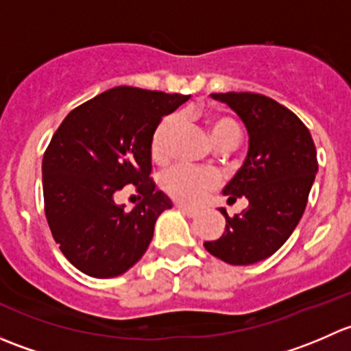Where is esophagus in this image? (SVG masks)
Wrapping results in <instances>:
<instances>
[{
	"label": "esophagus",
	"instance_id": "esophagus-1",
	"mask_svg": "<svg viewBox=\"0 0 351 351\" xmlns=\"http://www.w3.org/2000/svg\"><path fill=\"white\" fill-rule=\"evenodd\" d=\"M176 208H178L180 212H183L186 217H197L198 215V212L195 210V208H189V207H185V205H176Z\"/></svg>",
	"mask_w": 351,
	"mask_h": 351
}]
</instances>
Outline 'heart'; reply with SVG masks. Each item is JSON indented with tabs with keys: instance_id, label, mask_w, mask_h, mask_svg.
Instances as JSON below:
<instances>
[{
	"instance_id": "b5f03b06",
	"label": "heart",
	"mask_w": 351,
	"mask_h": 351,
	"mask_svg": "<svg viewBox=\"0 0 351 351\" xmlns=\"http://www.w3.org/2000/svg\"><path fill=\"white\" fill-rule=\"evenodd\" d=\"M176 125H178V117L168 115L156 125L153 136H151V158L154 161L162 162L169 156V147H171L173 134H175ZM207 125L210 130L212 143L222 149L229 147L234 149L241 143L243 130L238 120L229 115H208ZM221 183L219 176L214 171H202V169H193L189 166L176 165L166 169L159 176V186L166 195L173 200L185 205H195L208 192L215 190Z\"/></svg>"
}]
</instances>
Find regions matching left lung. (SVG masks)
Here are the masks:
<instances>
[{
  "instance_id": "left-lung-1",
  "label": "left lung",
  "mask_w": 351,
  "mask_h": 351,
  "mask_svg": "<svg viewBox=\"0 0 351 351\" xmlns=\"http://www.w3.org/2000/svg\"><path fill=\"white\" fill-rule=\"evenodd\" d=\"M234 110L250 134V149L226 185L229 204L247 198L239 215L226 217V231L205 250L229 265H251L271 256L299 224L317 171V154L302 120L274 98L250 91L212 93Z\"/></svg>"
}]
</instances>
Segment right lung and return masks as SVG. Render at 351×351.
I'll return each mask as SVG.
<instances>
[{"label": "right lung", "mask_w": 351, "mask_h": 351, "mask_svg": "<svg viewBox=\"0 0 351 351\" xmlns=\"http://www.w3.org/2000/svg\"><path fill=\"white\" fill-rule=\"evenodd\" d=\"M190 95L117 86L71 110L42 159L44 210L62 254L95 278L122 275L146 253L171 202L151 178V136ZM134 184L127 213L112 198Z\"/></svg>", "instance_id": "obj_1"}]
</instances>
